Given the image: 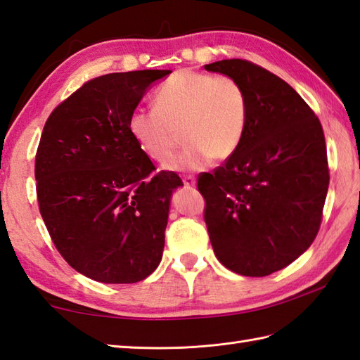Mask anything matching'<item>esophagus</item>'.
Masks as SVG:
<instances>
[{"mask_svg":"<svg viewBox=\"0 0 360 360\" xmlns=\"http://www.w3.org/2000/svg\"><path fill=\"white\" fill-rule=\"evenodd\" d=\"M182 182H184L186 187H193L196 184V179H195V176L187 174V176H184V178H182Z\"/></svg>","mask_w":360,"mask_h":360,"instance_id":"1","label":"esophagus"}]
</instances>
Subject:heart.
<instances>
[{"label": "heart", "instance_id": "heart-1", "mask_svg": "<svg viewBox=\"0 0 360 360\" xmlns=\"http://www.w3.org/2000/svg\"><path fill=\"white\" fill-rule=\"evenodd\" d=\"M248 119V94L238 80L181 70L158 88L155 110L129 116L128 129L143 155L160 164L172 158L182 136L187 145L167 167L200 170L212 158L226 160L235 155Z\"/></svg>", "mask_w": 360, "mask_h": 360}]
</instances>
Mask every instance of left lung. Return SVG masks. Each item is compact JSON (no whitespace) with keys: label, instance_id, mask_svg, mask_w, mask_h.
Returning <instances> with one entry per match:
<instances>
[{"label":"left lung","instance_id":"8db88e82","mask_svg":"<svg viewBox=\"0 0 360 360\" xmlns=\"http://www.w3.org/2000/svg\"><path fill=\"white\" fill-rule=\"evenodd\" d=\"M238 80L249 119L240 148L198 176L217 258L246 277H264L307 250L322 223L330 184L325 134L285 80L241 58L205 65Z\"/></svg>","mask_w":360,"mask_h":360}]
</instances>
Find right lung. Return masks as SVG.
<instances>
[{
    "label": "right lung",
    "mask_w": 360,
    "mask_h": 360,
    "mask_svg": "<svg viewBox=\"0 0 360 360\" xmlns=\"http://www.w3.org/2000/svg\"><path fill=\"white\" fill-rule=\"evenodd\" d=\"M168 70L114 72L86 82L51 112L35 156L37 198L68 264L101 283H137L162 258L170 198L182 181L159 172L128 120Z\"/></svg>",
    "instance_id": "add662e5"
}]
</instances>
